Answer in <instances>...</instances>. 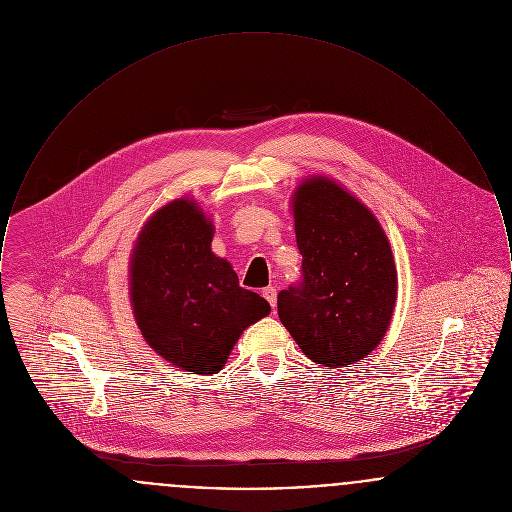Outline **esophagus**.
<instances>
[{
  "label": "esophagus",
  "mask_w": 512,
  "mask_h": 512,
  "mask_svg": "<svg viewBox=\"0 0 512 512\" xmlns=\"http://www.w3.org/2000/svg\"><path fill=\"white\" fill-rule=\"evenodd\" d=\"M262 295H264V298L268 300L269 306H271V308H275V302H277V291H275L273 287H266V289L262 291Z\"/></svg>",
  "instance_id": "esophagus-1"
}]
</instances>
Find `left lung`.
Masks as SVG:
<instances>
[{
	"mask_svg": "<svg viewBox=\"0 0 512 512\" xmlns=\"http://www.w3.org/2000/svg\"><path fill=\"white\" fill-rule=\"evenodd\" d=\"M291 210L302 283L277 295L279 320L312 362H360L395 312L399 283L387 235L366 204L325 175L296 185Z\"/></svg>",
	"mask_w": 512,
	"mask_h": 512,
	"instance_id": "1",
	"label": "left lung"
}]
</instances>
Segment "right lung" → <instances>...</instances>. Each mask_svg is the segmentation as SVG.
Wrapping results in <instances>:
<instances>
[{"label": "right lung", "instance_id": "1", "mask_svg": "<svg viewBox=\"0 0 512 512\" xmlns=\"http://www.w3.org/2000/svg\"><path fill=\"white\" fill-rule=\"evenodd\" d=\"M214 231L194 198H175L144 221L129 258L131 308L144 341L175 368L202 376L217 374L244 329L271 312L212 252Z\"/></svg>", "mask_w": 512, "mask_h": 512}]
</instances>
